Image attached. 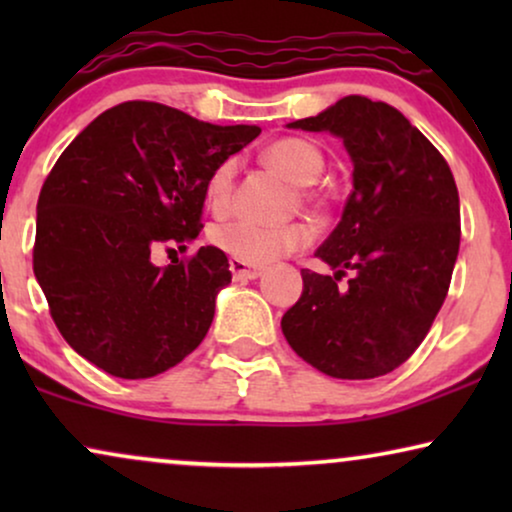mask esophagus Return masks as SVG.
<instances>
[{"label": "esophagus", "mask_w": 512, "mask_h": 512, "mask_svg": "<svg viewBox=\"0 0 512 512\" xmlns=\"http://www.w3.org/2000/svg\"><path fill=\"white\" fill-rule=\"evenodd\" d=\"M230 272H233L235 279H256L263 275V268H256V265L242 263L237 258H230Z\"/></svg>", "instance_id": "34e87169"}]
</instances>
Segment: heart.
I'll list each match as a JSON object with an SVG mask.
<instances>
[{"mask_svg":"<svg viewBox=\"0 0 512 512\" xmlns=\"http://www.w3.org/2000/svg\"><path fill=\"white\" fill-rule=\"evenodd\" d=\"M265 160L282 172L286 179L298 186H307L324 170V153L307 139L300 137H282L272 142L265 149ZM237 177V160L226 158L209 172L205 181V200L214 212L228 209L235 191ZM305 200L312 198V193L303 188L300 191ZM209 240L223 254L237 258V261L249 265H265L275 258L307 247L312 242V228L303 221L282 223V226H263V223L249 219H228L214 223L209 230Z\"/></svg>","mask_w":512,"mask_h":512,"instance_id":"1","label":"heart"}]
</instances>
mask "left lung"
<instances>
[{"label": "left lung", "instance_id": "obj_1", "mask_svg": "<svg viewBox=\"0 0 512 512\" xmlns=\"http://www.w3.org/2000/svg\"><path fill=\"white\" fill-rule=\"evenodd\" d=\"M289 128L340 137L354 188L317 249L335 275L303 270L282 317L293 352L338 380L387 375L422 345L459 254V193L440 151L387 102L347 95ZM353 272L347 287L337 282Z\"/></svg>", "mask_w": 512, "mask_h": 512}]
</instances>
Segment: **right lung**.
I'll use <instances>...</instances> for the list:
<instances>
[{"label": "right lung", "instance_id": "add662e5", "mask_svg": "<svg viewBox=\"0 0 512 512\" xmlns=\"http://www.w3.org/2000/svg\"><path fill=\"white\" fill-rule=\"evenodd\" d=\"M258 132L132 100L62 151L39 193L32 265L74 352L104 373L144 380L205 340L216 293L233 277L226 254L200 247L165 268L151 254L200 235L209 172Z\"/></svg>", "mask_w": 512, "mask_h": 512}]
</instances>
